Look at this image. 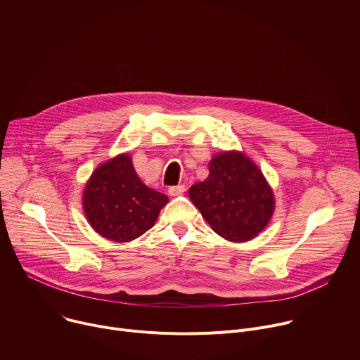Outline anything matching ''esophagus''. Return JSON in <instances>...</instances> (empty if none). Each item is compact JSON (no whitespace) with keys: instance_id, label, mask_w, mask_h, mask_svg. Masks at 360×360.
I'll return each instance as SVG.
<instances>
[{"instance_id":"esophagus-1","label":"esophagus","mask_w":360,"mask_h":360,"mask_svg":"<svg viewBox=\"0 0 360 360\" xmlns=\"http://www.w3.org/2000/svg\"><path fill=\"white\" fill-rule=\"evenodd\" d=\"M169 195L171 196H178V195H182L185 192V185H176V186H171L168 189Z\"/></svg>"}]
</instances>
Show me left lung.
I'll return each mask as SVG.
<instances>
[{"instance_id": "obj_1", "label": "left lung", "mask_w": 360, "mask_h": 360, "mask_svg": "<svg viewBox=\"0 0 360 360\" xmlns=\"http://www.w3.org/2000/svg\"><path fill=\"white\" fill-rule=\"evenodd\" d=\"M203 219L232 242L253 239L275 211L274 192L261 169L238 150L222 152L210 162V175L189 188Z\"/></svg>"}]
</instances>
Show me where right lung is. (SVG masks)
Wrapping results in <instances>:
<instances>
[{"mask_svg": "<svg viewBox=\"0 0 360 360\" xmlns=\"http://www.w3.org/2000/svg\"><path fill=\"white\" fill-rule=\"evenodd\" d=\"M84 214L92 229L112 242H129L150 229L168 196L148 188L128 153L99 165L88 179Z\"/></svg>", "mask_w": 360, "mask_h": 360, "instance_id": "add662e5", "label": "right lung"}]
</instances>
